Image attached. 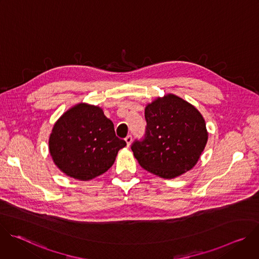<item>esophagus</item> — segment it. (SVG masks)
Here are the masks:
<instances>
[{"label": "esophagus", "mask_w": 259, "mask_h": 259, "mask_svg": "<svg viewBox=\"0 0 259 259\" xmlns=\"http://www.w3.org/2000/svg\"><path fill=\"white\" fill-rule=\"evenodd\" d=\"M125 141L127 143V146H129L131 144V142H132V136L131 135H127L126 138H125Z\"/></svg>", "instance_id": "obj_1"}]
</instances>
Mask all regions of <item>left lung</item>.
<instances>
[{"instance_id": "8db88e82", "label": "left lung", "mask_w": 259, "mask_h": 259, "mask_svg": "<svg viewBox=\"0 0 259 259\" xmlns=\"http://www.w3.org/2000/svg\"><path fill=\"white\" fill-rule=\"evenodd\" d=\"M144 137L131 150L139 165L163 178H174L198 162L208 139L205 120L182 98L168 94L147 104Z\"/></svg>"}]
</instances>
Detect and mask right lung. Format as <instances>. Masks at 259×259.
Listing matches in <instances>:
<instances>
[{"label": "right lung", "mask_w": 259, "mask_h": 259, "mask_svg": "<svg viewBox=\"0 0 259 259\" xmlns=\"http://www.w3.org/2000/svg\"><path fill=\"white\" fill-rule=\"evenodd\" d=\"M126 141L116 136L113 122L98 106L77 104L55 123L49 151L55 165L67 176L90 180L115 163Z\"/></svg>", "instance_id": "add662e5"}]
</instances>
